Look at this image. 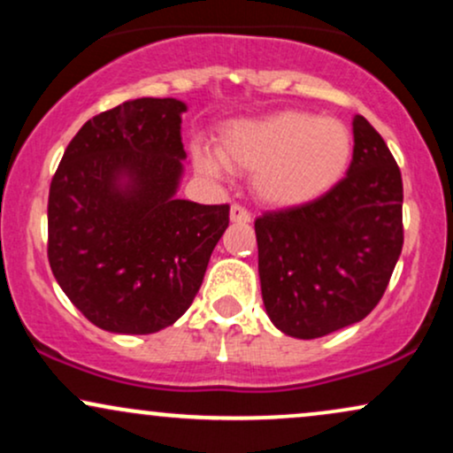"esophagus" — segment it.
Wrapping results in <instances>:
<instances>
[{"mask_svg": "<svg viewBox=\"0 0 453 453\" xmlns=\"http://www.w3.org/2000/svg\"><path fill=\"white\" fill-rule=\"evenodd\" d=\"M230 219H232L234 223H249V221H251V212H249V211L244 209V206H241V204H232V209H230Z\"/></svg>", "mask_w": 453, "mask_h": 453, "instance_id": "obj_1", "label": "esophagus"}]
</instances>
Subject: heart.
Instances as JSON below:
<instances>
[{
  "label": "heart",
  "mask_w": 453,
  "mask_h": 453,
  "mask_svg": "<svg viewBox=\"0 0 453 453\" xmlns=\"http://www.w3.org/2000/svg\"><path fill=\"white\" fill-rule=\"evenodd\" d=\"M353 155V136L339 119L280 111L234 121L221 134L217 155L196 150L197 168L221 176L223 165L253 173L259 202L292 209L317 200L341 183Z\"/></svg>",
  "instance_id": "obj_1"
}]
</instances>
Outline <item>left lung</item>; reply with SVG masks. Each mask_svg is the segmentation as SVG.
Masks as SVG:
<instances>
[{"label": "left lung", "mask_w": 453, "mask_h": 453, "mask_svg": "<svg viewBox=\"0 0 453 453\" xmlns=\"http://www.w3.org/2000/svg\"><path fill=\"white\" fill-rule=\"evenodd\" d=\"M266 313L283 334L319 339L375 309L403 251V179L388 144L353 117L347 176L309 204L256 219Z\"/></svg>", "instance_id": "1"}]
</instances>
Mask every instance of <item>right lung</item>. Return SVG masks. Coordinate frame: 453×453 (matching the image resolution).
Segmentation results:
<instances>
[{
	"mask_svg": "<svg viewBox=\"0 0 453 453\" xmlns=\"http://www.w3.org/2000/svg\"><path fill=\"white\" fill-rule=\"evenodd\" d=\"M174 97H138L89 119L49 191V264L91 324L153 334L194 303L227 204L176 197L183 159Z\"/></svg>",
	"mask_w": 453,
	"mask_h": 453,
	"instance_id": "obj_1",
	"label": "right lung"
}]
</instances>
